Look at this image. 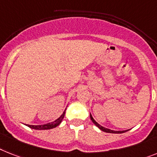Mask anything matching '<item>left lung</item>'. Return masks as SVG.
<instances>
[{
  "mask_svg": "<svg viewBox=\"0 0 157 157\" xmlns=\"http://www.w3.org/2000/svg\"><path fill=\"white\" fill-rule=\"evenodd\" d=\"M90 120H91V121H92L93 123H94V124H95V126H97L98 128L100 129V130H102L103 132H107V133H115V134H120V133H124V132H126L128 130H125V131H114V130H111V129H109V128H104V127L101 126L100 124H99L98 123L95 121V120H94V118L92 117V116H91V114L90 113Z\"/></svg>",
  "mask_w": 157,
  "mask_h": 157,
  "instance_id": "left-lung-1",
  "label": "left lung"
}]
</instances>
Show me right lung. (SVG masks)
Instances as JSON below:
<instances>
[{
  "label": "right lung",
  "mask_w": 157,
  "mask_h": 157,
  "mask_svg": "<svg viewBox=\"0 0 157 157\" xmlns=\"http://www.w3.org/2000/svg\"><path fill=\"white\" fill-rule=\"evenodd\" d=\"M66 109H67V108H66ZM66 109L63 111V114L61 115L60 117L58 118L56 120H54L53 122L49 123V124H42V125H29V124H26V126L32 128V129H35V130H49V129H52V128H56V127L58 126V125L62 123V121H63V118H64L65 116Z\"/></svg>",
  "instance_id": "right-lung-1"
}]
</instances>
